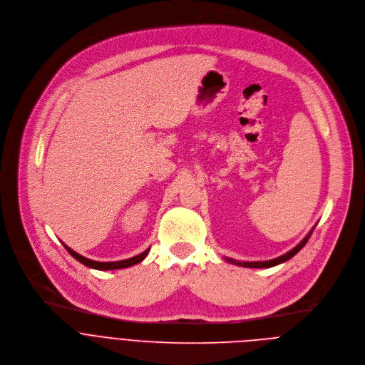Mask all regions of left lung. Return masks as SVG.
Masks as SVG:
<instances>
[{
	"instance_id": "1",
	"label": "left lung",
	"mask_w": 365,
	"mask_h": 365,
	"mask_svg": "<svg viewBox=\"0 0 365 365\" xmlns=\"http://www.w3.org/2000/svg\"><path fill=\"white\" fill-rule=\"evenodd\" d=\"M315 229V226L311 229V232L299 242V244L294 248V250H291L289 252H287L285 255H281V257H278V258H275V259H271V261H262V262H244V261H235V259H230V258H225L227 262H230V264H235V265H239V267H244V268H272V267H277V265H279V264H282V262H287L288 259H291L294 255H297L304 247H305V244L308 242V239H309V236L312 235V230Z\"/></svg>"
}]
</instances>
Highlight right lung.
Here are the masks:
<instances>
[{
    "instance_id": "right-lung-1",
    "label": "right lung",
    "mask_w": 365,
    "mask_h": 365,
    "mask_svg": "<svg viewBox=\"0 0 365 365\" xmlns=\"http://www.w3.org/2000/svg\"><path fill=\"white\" fill-rule=\"evenodd\" d=\"M63 245H64V248L67 250V252H68L74 259H77L80 264H83V265H86V267H88V268H93V269H98V271H113V269H123V268H128V267H133V265L142 262V261L146 258V255L149 254V250H150V248H148V250H146L145 252H142L140 255H136V257H133V258L123 259V261H115V262H97V261H91V259H87V258L81 257L80 254H77V252H74L71 248H68L66 244H63Z\"/></svg>"
}]
</instances>
